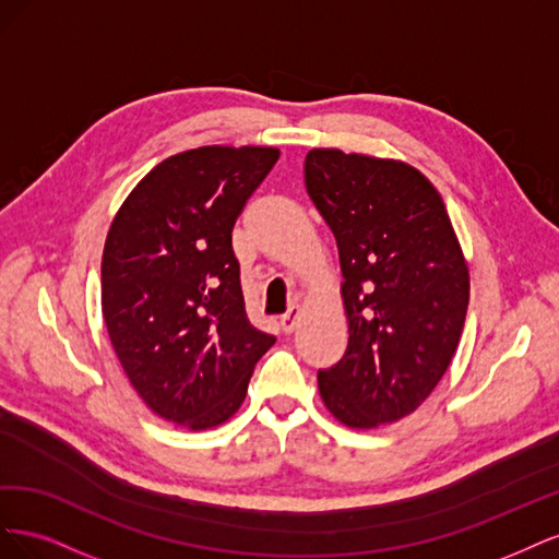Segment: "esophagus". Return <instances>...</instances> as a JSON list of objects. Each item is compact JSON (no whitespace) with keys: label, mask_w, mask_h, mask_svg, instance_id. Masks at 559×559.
<instances>
[{"label":"esophagus","mask_w":559,"mask_h":559,"mask_svg":"<svg viewBox=\"0 0 559 559\" xmlns=\"http://www.w3.org/2000/svg\"><path fill=\"white\" fill-rule=\"evenodd\" d=\"M298 317H300V310L298 306H292L289 312H286L282 319H280V326L284 333H294V329L298 326Z\"/></svg>","instance_id":"obj_1"}]
</instances>
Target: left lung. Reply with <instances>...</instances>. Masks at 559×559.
<instances>
[{"label": "left lung", "mask_w": 559, "mask_h": 559, "mask_svg": "<svg viewBox=\"0 0 559 559\" xmlns=\"http://www.w3.org/2000/svg\"><path fill=\"white\" fill-rule=\"evenodd\" d=\"M306 189L337 242L349 341L317 373L331 415L352 429L417 411L460 345L468 267L433 183L401 160L312 148Z\"/></svg>", "instance_id": "obj_1"}]
</instances>
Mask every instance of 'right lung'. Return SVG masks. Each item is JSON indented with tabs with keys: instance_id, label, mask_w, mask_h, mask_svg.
Listing matches in <instances>:
<instances>
[{
	"instance_id": "1",
	"label": "right lung",
	"mask_w": 559,
	"mask_h": 559,
	"mask_svg": "<svg viewBox=\"0 0 559 559\" xmlns=\"http://www.w3.org/2000/svg\"><path fill=\"white\" fill-rule=\"evenodd\" d=\"M273 146H200L165 158L114 216L103 314L134 392L173 425H224L275 337L245 312L233 226L273 170Z\"/></svg>"
}]
</instances>
